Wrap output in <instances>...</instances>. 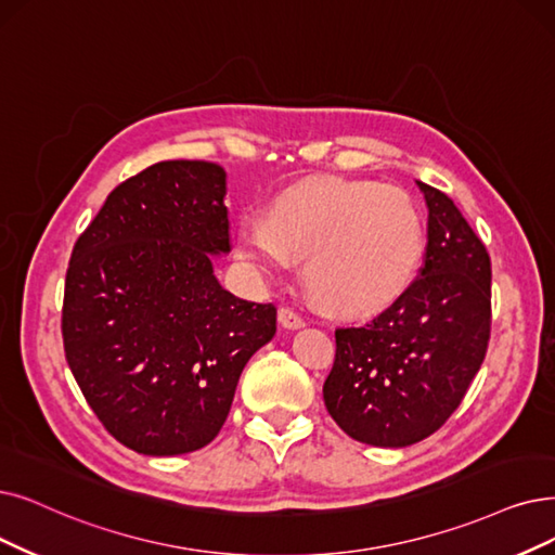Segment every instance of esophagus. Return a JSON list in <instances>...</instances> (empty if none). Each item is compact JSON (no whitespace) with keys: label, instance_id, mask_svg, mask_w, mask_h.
<instances>
[{"label":"esophagus","instance_id":"obj_1","mask_svg":"<svg viewBox=\"0 0 555 555\" xmlns=\"http://www.w3.org/2000/svg\"><path fill=\"white\" fill-rule=\"evenodd\" d=\"M278 319H280V323H282L286 330H298V327L305 325V317L298 314L296 309H292V307H282Z\"/></svg>","mask_w":555,"mask_h":555}]
</instances>
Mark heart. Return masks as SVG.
Masks as SVG:
<instances>
[{"label":"heart","mask_w":555,"mask_h":555,"mask_svg":"<svg viewBox=\"0 0 555 555\" xmlns=\"http://www.w3.org/2000/svg\"><path fill=\"white\" fill-rule=\"evenodd\" d=\"M424 220L398 186L325 180L286 189L269 218L246 216L236 248L261 269L286 271L305 257V280L341 312H373L401 296L424 257Z\"/></svg>","instance_id":"obj_1"}]
</instances>
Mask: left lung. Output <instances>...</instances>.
<instances>
[{
    "label": "left lung",
    "instance_id": "8db88e82",
    "mask_svg": "<svg viewBox=\"0 0 555 555\" xmlns=\"http://www.w3.org/2000/svg\"><path fill=\"white\" fill-rule=\"evenodd\" d=\"M428 243L416 280L378 317L335 330L330 416L371 447H410L457 410L492 330V261L447 193L418 182Z\"/></svg>",
    "mask_w": 555,
    "mask_h": 555
}]
</instances>
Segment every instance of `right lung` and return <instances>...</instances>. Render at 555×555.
Wrapping results in <instances>:
<instances>
[{
    "label": "right lung",
    "mask_w": 555,
    "mask_h": 555,
    "mask_svg": "<svg viewBox=\"0 0 555 555\" xmlns=\"http://www.w3.org/2000/svg\"><path fill=\"white\" fill-rule=\"evenodd\" d=\"M225 170L159 162L129 177L73 248L61 335L65 360L102 426L143 455L207 447L238 375L275 335L273 302L218 284L230 253Z\"/></svg>",
    "instance_id": "right-lung-1"
}]
</instances>
